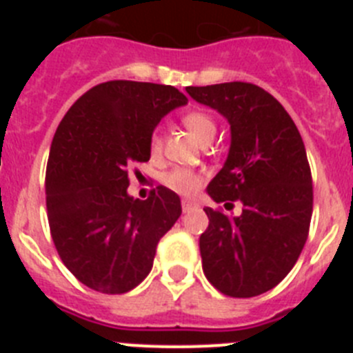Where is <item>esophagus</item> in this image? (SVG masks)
<instances>
[{"label": "esophagus", "instance_id": "34e87169", "mask_svg": "<svg viewBox=\"0 0 353 353\" xmlns=\"http://www.w3.org/2000/svg\"><path fill=\"white\" fill-rule=\"evenodd\" d=\"M194 208H198V205H196L194 201H192V199H183V201H182V210L185 212V214H187V212H192V210H194Z\"/></svg>", "mask_w": 353, "mask_h": 353}]
</instances>
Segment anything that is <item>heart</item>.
I'll use <instances>...</instances> for the list:
<instances>
[{
    "label": "heart",
    "mask_w": 353,
    "mask_h": 353,
    "mask_svg": "<svg viewBox=\"0 0 353 353\" xmlns=\"http://www.w3.org/2000/svg\"><path fill=\"white\" fill-rule=\"evenodd\" d=\"M182 123L194 134L199 141L208 143L210 139H214L215 132H217V123H215L214 117L203 109H192V111H187L182 117ZM162 150V139L157 132L152 134L150 138V152L152 155L161 154ZM205 174L201 171L187 170V168H176L171 173L166 174L164 183L170 187L171 191L179 192L183 196H191L194 192L199 191V187L203 185Z\"/></svg>",
    "instance_id": "heart-1"
}]
</instances>
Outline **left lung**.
<instances>
[{"mask_svg": "<svg viewBox=\"0 0 353 353\" xmlns=\"http://www.w3.org/2000/svg\"><path fill=\"white\" fill-rule=\"evenodd\" d=\"M223 114L232 145L208 183L215 203H242L239 217L207 207L199 252L208 281L224 295L256 297L279 285L301 256L313 214V180L299 129L286 109L251 83L187 86Z\"/></svg>", "mask_w": 353, "mask_h": 353, "instance_id": "8db88e82", "label": "left lung"}]
</instances>
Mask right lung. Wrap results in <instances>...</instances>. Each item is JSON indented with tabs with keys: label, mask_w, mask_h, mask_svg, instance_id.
I'll return each instance as SVG.
<instances>
[{
	"label": "right lung",
	"mask_w": 353,
	"mask_h": 353,
	"mask_svg": "<svg viewBox=\"0 0 353 353\" xmlns=\"http://www.w3.org/2000/svg\"><path fill=\"white\" fill-rule=\"evenodd\" d=\"M183 104L173 86L108 81L81 95L56 129L46 171L51 236L65 267L95 292L136 288L182 214L166 187L145 201L127 187L130 168L150 159L161 118Z\"/></svg>",
	"instance_id": "1"
}]
</instances>
